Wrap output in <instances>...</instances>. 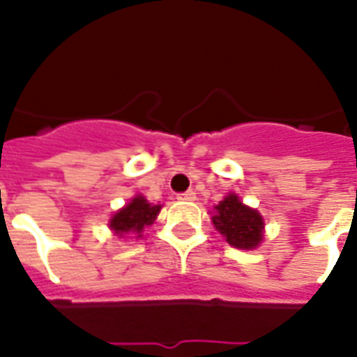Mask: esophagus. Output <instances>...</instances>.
Returning <instances> with one entry per match:
<instances>
[{
  "label": "esophagus",
  "mask_w": 357,
  "mask_h": 357,
  "mask_svg": "<svg viewBox=\"0 0 357 357\" xmlns=\"http://www.w3.org/2000/svg\"><path fill=\"white\" fill-rule=\"evenodd\" d=\"M179 200H185V202H192L196 200V192L192 189L185 190V192H181V195H178Z\"/></svg>",
  "instance_id": "obj_1"
}]
</instances>
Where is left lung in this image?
<instances>
[{
  "mask_svg": "<svg viewBox=\"0 0 357 357\" xmlns=\"http://www.w3.org/2000/svg\"><path fill=\"white\" fill-rule=\"evenodd\" d=\"M213 224L235 248H255L263 238V218L255 209H250L238 200V196L228 195L217 207Z\"/></svg>",
  "mask_w": 357,
  "mask_h": 357,
  "instance_id": "1",
  "label": "left lung"
}]
</instances>
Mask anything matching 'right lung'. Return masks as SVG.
<instances>
[{"label": "right lung", "mask_w": 357, "mask_h": 357, "mask_svg": "<svg viewBox=\"0 0 357 357\" xmlns=\"http://www.w3.org/2000/svg\"><path fill=\"white\" fill-rule=\"evenodd\" d=\"M161 211V206H151L148 204L144 196H135L128 206L120 209L113 218H111V229L114 234L123 237L129 231L140 234L146 226L153 224L155 217Z\"/></svg>", "instance_id": "right-lung-1"}]
</instances>
